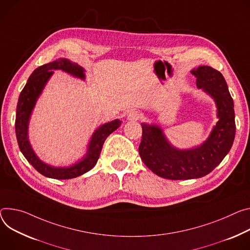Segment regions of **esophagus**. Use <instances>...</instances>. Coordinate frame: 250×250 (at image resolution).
<instances>
[{"label":"esophagus","mask_w":250,"mask_h":250,"mask_svg":"<svg viewBox=\"0 0 250 250\" xmlns=\"http://www.w3.org/2000/svg\"><path fill=\"white\" fill-rule=\"evenodd\" d=\"M141 113L138 110H131L128 112L127 115V120L130 122H137L141 119Z\"/></svg>","instance_id":"1"}]
</instances>
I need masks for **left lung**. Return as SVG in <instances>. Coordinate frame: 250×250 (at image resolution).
Segmentation results:
<instances>
[{
	"label": "left lung",
	"mask_w": 250,
	"mask_h": 250,
	"mask_svg": "<svg viewBox=\"0 0 250 250\" xmlns=\"http://www.w3.org/2000/svg\"><path fill=\"white\" fill-rule=\"evenodd\" d=\"M196 85L209 94L217 105L219 121L200 146L179 150L166 140L161 127L142 124L139 152L144 164L156 175L172 179L198 178L211 172L230 150L235 137L233 100L220 72L200 65L190 72Z\"/></svg>",
	"instance_id": "obj_1"
}]
</instances>
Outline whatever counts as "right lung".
Returning <instances> with one entry per match:
<instances>
[{
  "label": "right lung",
  "mask_w": 250,
  "mask_h": 250,
  "mask_svg": "<svg viewBox=\"0 0 250 250\" xmlns=\"http://www.w3.org/2000/svg\"><path fill=\"white\" fill-rule=\"evenodd\" d=\"M58 69L83 80L84 79L83 70L82 67L66 59H59L53 62L42 64L36 69L29 78L19 97L15 122L16 137L21 153L41 174L55 179H70L87 172L97 165L105 139L122 125V122L120 120H115L100 126L93 134L92 141L89 142L86 155L83 157V161L75 166L71 167L58 168L42 163L33 151L29 143L28 124L32 109L38 97L42 93L44 84H46L50 77L53 75V70Z\"/></svg>",
  "instance_id": "1"
}]
</instances>
